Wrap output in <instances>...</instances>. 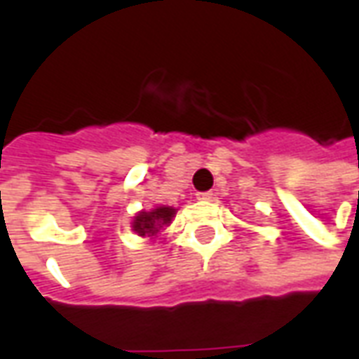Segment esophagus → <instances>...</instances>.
Masks as SVG:
<instances>
[{
  "label": "esophagus",
  "instance_id": "34e87169",
  "mask_svg": "<svg viewBox=\"0 0 359 359\" xmlns=\"http://www.w3.org/2000/svg\"><path fill=\"white\" fill-rule=\"evenodd\" d=\"M198 201H212L214 198V193L212 191H205V193H197Z\"/></svg>",
  "mask_w": 359,
  "mask_h": 359
}]
</instances>
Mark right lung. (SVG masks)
Wrapping results in <instances>:
<instances>
[{"instance_id": "add662e5", "label": "right lung", "mask_w": 359, "mask_h": 359, "mask_svg": "<svg viewBox=\"0 0 359 359\" xmlns=\"http://www.w3.org/2000/svg\"><path fill=\"white\" fill-rule=\"evenodd\" d=\"M176 212L177 208L166 205L154 206L151 210H141L133 216L132 229L143 239H156L162 227H168L172 224Z\"/></svg>"}]
</instances>
